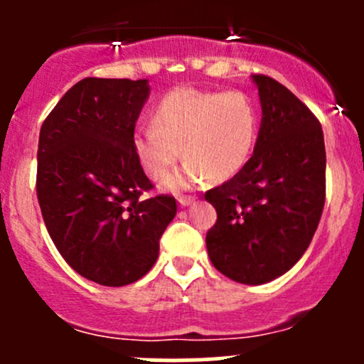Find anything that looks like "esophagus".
I'll return each instance as SVG.
<instances>
[{
    "instance_id": "obj_1",
    "label": "esophagus",
    "mask_w": 364,
    "mask_h": 364,
    "mask_svg": "<svg viewBox=\"0 0 364 364\" xmlns=\"http://www.w3.org/2000/svg\"><path fill=\"white\" fill-rule=\"evenodd\" d=\"M196 200V197H190V196H179L178 197V203L181 208H186V205H190Z\"/></svg>"
}]
</instances>
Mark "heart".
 <instances>
[{"mask_svg":"<svg viewBox=\"0 0 364 364\" xmlns=\"http://www.w3.org/2000/svg\"><path fill=\"white\" fill-rule=\"evenodd\" d=\"M151 123L132 135L135 159L159 181L183 156L181 171L164 181V188L181 190L205 178L227 181L247 165L259 134V111L241 91L178 87L156 104Z\"/></svg>","mask_w":364,"mask_h":364,"instance_id":"heart-1","label":"heart"}]
</instances>
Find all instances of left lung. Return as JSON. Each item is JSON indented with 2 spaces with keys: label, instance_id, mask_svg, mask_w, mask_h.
Returning a JSON list of instances; mask_svg holds the SVG:
<instances>
[{
  "label": "left lung",
  "instance_id": "obj_1",
  "mask_svg": "<svg viewBox=\"0 0 364 364\" xmlns=\"http://www.w3.org/2000/svg\"><path fill=\"white\" fill-rule=\"evenodd\" d=\"M262 119L252 159L205 192L216 209L205 236L213 266L230 280L262 285L287 273L310 247L326 200L321 123L294 93L252 75Z\"/></svg>",
  "mask_w": 364,
  "mask_h": 364
}]
</instances>
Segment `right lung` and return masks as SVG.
I'll list each match as a JSON object with an SVG mask.
<instances>
[{
	"instance_id": "right-lung-1",
	"label": "right lung",
	"mask_w": 364,
	"mask_h": 364,
	"mask_svg": "<svg viewBox=\"0 0 364 364\" xmlns=\"http://www.w3.org/2000/svg\"><path fill=\"white\" fill-rule=\"evenodd\" d=\"M149 91L148 79L86 77L40 130L36 196L50 240L72 269L107 287L151 269L178 211L171 196L141 199L153 185L132 135Z\"/></svg>"
}]
</instances>
